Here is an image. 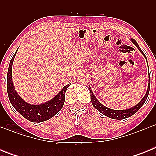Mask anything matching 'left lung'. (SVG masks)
Listing matches in <instances>:
<instances>
[{
  "label": "left lung",
  "mask_w": 156,
  "mask_h": 156,
  "mask_svg": "<svg viewBox=\"0 0 156 156\" xmlns=\"http://www.w3.org/2000/svg\"><path fill=\"white\" fill-rule=\"evenodd\" d=\"M131 41H132V42H133V44H134L137 47V48H138V49L140 51V52H141V53L144 55V53H143V51H141V49L139 48L137 41L133 39H131ZM149 90H150V79H149V83H148V90H147V92H146L145 95L144 96V98H142V100L140 101V102H139L137 105L133 106V108H129V109L114 110V109H111V108H107V107H105V106H104L103 105L101 104L97 100V98H95V96L94 95L93 92H92V90H90V98H91V102H92V105H93L94 107L96 109L98 110L101 113H102L103 115L109 117V118H112V119H126V118H127V117L131 116V115H133V114L136 113V112H137L138 111L140 108H141V106L144 105V103L145 102L146 99H147V98H148V94H149Z\"/></svg>",
  "instance_id": "left-lung-1"
}]
</instances>
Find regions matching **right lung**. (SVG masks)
Wrapping results in <instances>:
<instances>
[{
    "label": "right lung",
    "instance_id": "add662e5",
    "mask_svg": "<svg viewBox=\"0 0 156 156\" xmlns=\"http://www.w3.org/2000/svg\"><path fill=\"white\" fill-rule=\"evenodd\" d=\"M16 52L11 59L9 67L8 70V95L10 100L11 104L14 108H16L21 114L24 118L28 119L29 121L35 122H44L48 119H51V117L57 114L62 108L65 102V97H66V91L67 88L69 87V84L66 85L62 89V90L57 94L53 99L50 100L48 102L42 105H30L25 102L19 96L12 83V67L13 60Z\"/></svg>",
    "mask_w": 156,
    "mask_h": 156
}]
</instances>
